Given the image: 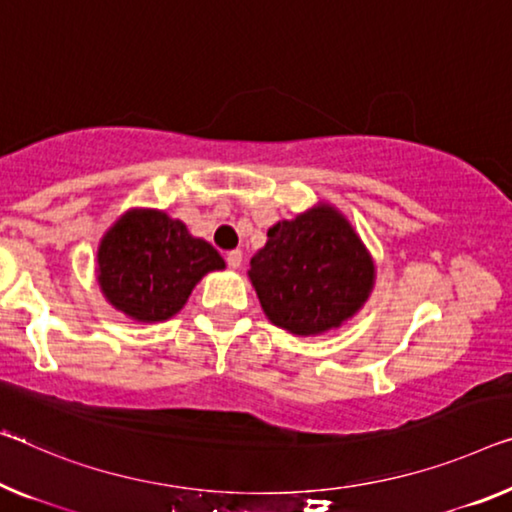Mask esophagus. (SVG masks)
I'll return each instance as SVG.
<instances>
[{
    "mask_svg": "<svg viewBox=\"0 0 512 512\" xmlns=\"http://www.w3.org/2000/svg\"><path fill=\"white\" fill-rule=\"evenodd\" d=\"M226 263H229L231 270H238V267L242 265V251L240 249H233L226 254Z\"/></svg>",
    "mask_w": 512,
    "mask_h": 512,
    "instance_id": "esophagus-1",
    "label": "esophagus"
}]
</instances>
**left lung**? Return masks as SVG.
Segmentation results:
<instances>
[{
	"instance_id": "obj_1",
	"label": "left lung",
	"mask_w": 512,
	"mask_h": 512,
	"mask_svg": "<svg viewBox=\"0 0 512 512\" xmlns=\"http://www.w3.org/2000/svg\"><path fill=\"white\" fill-rule=\"evenodd\" d=\"M249 265L267 320L297 336L341 327L364 306L375 283L371 254L329 203L274 224Z\"/></svg>"
}]
</instances>
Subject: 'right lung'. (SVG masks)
Returning a JSON list of instances; mask_svg holds the SVG:
<instances>
[{
	"instance_id": "obj_1",
	"label": "right lung",
	"mask_w": 512,
	"mask_h": 512,
	"mask_svg": "<svg viewBox=\"0 0 512 512\" xmlns=\"http://www.w3.org/2000/svg\"><path fill=\"white\" fill-rule=\"evenodd\" d=\"M226 263L180 219L135 208L116 219L98 247V283L114 309L137 322H162L183 309L203 274Z\"/></svg>"
}]
</instances>
